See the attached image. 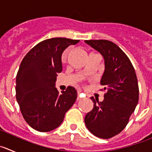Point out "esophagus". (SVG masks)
<instances>
[{
	"mask_svg": "<svg viewBox=\"0 0 152 152\" xmlns=\"http://www.w3.org/2000/svg\"><path fill=\"white\" fill-rule=\"evenodd\" d=\"M82 98H83L82 94H81V93H80V91H78V92H77V100H81Z\"/></svg>",
	"mask_w": 152,
	"mask_h": 152,
	"instance_id": "obj_1",
	"label": "esophagus"
}]
</instances>
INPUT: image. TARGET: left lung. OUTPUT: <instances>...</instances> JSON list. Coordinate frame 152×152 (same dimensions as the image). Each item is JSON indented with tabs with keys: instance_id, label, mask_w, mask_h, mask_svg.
Wrapping results in <instances>:
<instances>
[{
	"instance_id": "1",
	"label": "left lung",
	"mask_w": 152,
	"mask_h": 152,
	"mask_svg": "<svg viewBox=\"0 0 152 152\" xmlns=\"http://www.w3.org/2000/svg\"><path fill=\"white\" fill-rule=\"evenodd\" d=\"M85 42L104 58L105 71L100 84L106 93L102 102L91 97L94 108L87 113L84 123L95 136L110 139L124 129L138 104V79L129 58L116 44L105 39Z\"/></svg>"
}]
</instances>
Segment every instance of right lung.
<instances>
[{"label":"right lung","instance_id":"right-lung-1","mask_svg":"<svg viewBox=\"0 0 152 152\" xmlns=\"http://www.w3.org/2000/svg\"><path fill=\"white\" fill-rule=\"evenodd\" d=\"M80 40L52 38L35 45L25 56L16 78V98L25 121L39 132H49L61 124L77 99V91L68 86L58 92L55 87L62 71L61 55Z\"/></svg>","mask_w":152,"mask_h":152}]
</instances>
